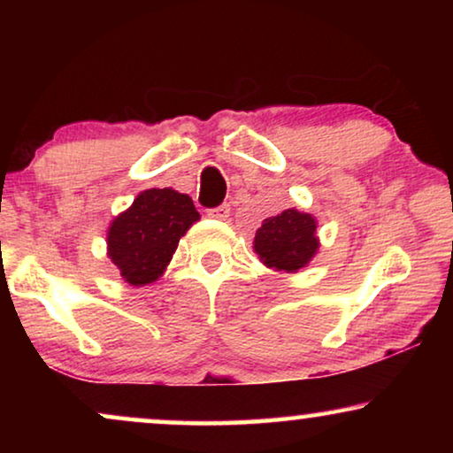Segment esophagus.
<instances>
[{"label":"esophagus","instance_id":"obj_1","mask_svg":"<svg viewBox=\"0 0 453 453\" xmlns=\"http://www.w3.org/2000/svg\"><path fill=\"white\" fill-rule=\"evenodd\" d=\"M228 214H231V208H228L226 203H222L219 208L208 210V219H214V220H226Z\"/></svg>","mask_w":453,"mask_h":453}]
</instances>
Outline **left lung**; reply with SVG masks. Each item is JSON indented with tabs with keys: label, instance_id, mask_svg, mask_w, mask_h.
Segmentation results:
<instances>
[{
	"label": "left lung",
	"instance_id": "8db88e82",
	"mask_svg": "<svg viewBox=\"0 0 453 453\" xmlns=\"http://www.w3.org/2000/svg\"><path fill=\"white\" fill-rule=\"evenodd\" d=\"M253 251L265 268L295 274L318 256V220L296 208L270 216L256 231Z\"/></svg>",
	"mask_w": 453,
	"mask_h": 453
}]
</instances>
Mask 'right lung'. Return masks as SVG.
<instances>
[{
    "mask_svg": "<svg viewBox=\"0 0 453 453\" xmlns=\"http://www.w3.org/2000/svg\"><path fill=\"white\" fill-rule=\"evenodd\" d=\"M200 220L188 194L165 188L140 191L127 210L111 220L107 256L132 287L157 282L171 264L179 239Z\"/></svg>",
    "mask_w": 453,
    "mask_h": 453,
    "instance_id": "1",
    "label": "right lung"
}]
</instances>
